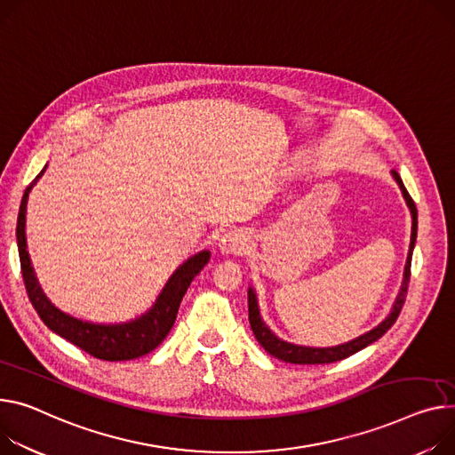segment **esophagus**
Returning a JSON list of instances; mask_svg holds the SVG:
<instances>
[{
	"label": "esophagus",
	"mask_w": 455,
	"mask_h": 455,
	"mask_svg": "<svg viewBox=\"0 0 455 455\" xmlns=\"http://www.w3.org/2000/svg\"><path fill=\"white\" fill-rule=\"evenodd\" d=\"M250 243H251V238L246 231L235 229V231H228L220 236L219 248L226 255H242V253L248 251Z\"/></svg>",
	"instance_id": "esophagus-1"
}]
</instances>
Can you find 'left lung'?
<instances>
[{
    "mask_svg": "<svg viewBox=\"0 0 455 455\" xmlns=\"http://www.w3.org/2000/svg\"><path fill=\"white\" fill-rule=\"evenodd\" d=\"M392 177L397 182L406 205L410 209L411 215V236H410V250H408V257H406V264H404V273H403V283H401V290L395 297V302L388 313V317H384L382 323H379L373 330L347 340L344 344H337V346H328V347H315V346H302V344H293L288 340L278 339L262 321L260 309H259V299H257V291L253 288L248 290V307H250V324L251 330L259 340V344L266 349V352L276 359H281L284 363H291V364H328V363H335V361H342L349 355L357 354L359 349L366 347L368 344L375 342L377 339H380L384 333H387L392 324L397 321L399 313L403 309V304L406 300V291H408V283H410V266H411V253L415 248V240H417V207L411 200V196L408 195L403 180L395 171H392Z\"/></svg>",
    "mask_w": 455,
    "mask_h": 455,
    "instance_id": "1",
    "label": "left lung"
}]
</instances>
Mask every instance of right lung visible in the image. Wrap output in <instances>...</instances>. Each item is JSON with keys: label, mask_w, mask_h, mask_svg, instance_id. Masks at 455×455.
<instances>
[{"label": "right lung", "mask_w": 455, "mask_h": 455, "mask_svg": "<svg viewBox=\"0 0 455 455\" xmlns=\"http://www.w3.org/2000/svg\"><path fill=\"white\" fill-rule=\"evenodd\" d=\"M45 169L47 165L25 189L21 205H20V213H18V228H16L21 275H23L27 295L34 309H36L40 319L51 331H54L56 335L63 337L68 342H73L75 346H78L80 349H84V352H87L96 359L116 363V361H129V359L148 355L171 331L174 321H177V313H179L182 297L186 295L189 284L193 283V278L209 262L212 253L204 250L189 257L186 262H182L167 278L165 286L158 293L153 306L132 321L103 324V323H89V321L68 315V313L56 307L44 293L27 251V235H25L27 202L32 188L36 186V182L42 179Z\"/></svg>", "instance_id": "1"}]
</instances>
